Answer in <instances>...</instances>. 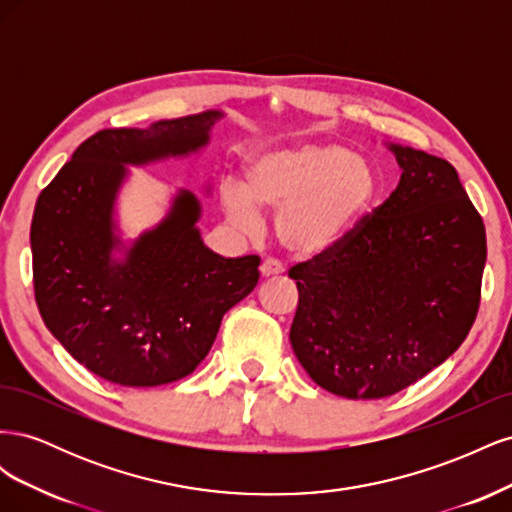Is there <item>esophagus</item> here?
<instances>
[{"instance_id":"1","label":"esophagus","mask_w":512,"mask_h":512,"mask_svg":"<svg viewBox=\"0 0 512 512\" xmlns=\"http://www.w3.org/2000/svg\"><path fill=\"white\" fill-rule=\"evenodd\" d=\"M282 273H284V267L280 265V262H275V260H265L260 265L262 280H269V277H277V275H282Z\"/></svg>"}]
</instances>
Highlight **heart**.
<instances>
[{"label": "heart", "mask_w": 512, "mask_h": 512, "mask_svg": "<svg viewBox=\"0 0 512 512\" xmlns=\"http://www.w3.org/2000/svg\"><path fill=\"white\" fill-rule=\"evenodd\" d=\"M371 166L339 143H297L262 149L243 162V181L226 185L222 207L245 232L260 226V213L275 215V237L299 258L329 252L376 203Z\"/></svg>", "instance_id": "1"}]
</instances>
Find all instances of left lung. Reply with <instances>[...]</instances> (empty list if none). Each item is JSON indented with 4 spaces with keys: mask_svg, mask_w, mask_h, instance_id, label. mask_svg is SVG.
Segmentation results:
<instances>
[{
    "mask_svg": "<svg viewBox=\"0 0 512 512\" xmlns=\"http://www.w3.org/2000/svg\"><path fill=\"white\" fill-rule=\"evenodd\" d=\"M401 177L374 215L290 269V344L318 386L346 399L399 393L468 337L487 260L485 224L442 158L384 143Z\"/></svg>",
    "mask_w": 512,
    "mask_h": 512,
    "instance_id": "left-lung-1",
    "label": "left lung"
}]
</instances>
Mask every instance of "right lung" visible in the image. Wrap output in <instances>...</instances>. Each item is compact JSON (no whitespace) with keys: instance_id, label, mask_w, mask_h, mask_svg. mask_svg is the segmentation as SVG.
<instances>
[{"instance_id":"right-lung-1","label":"right lung","mask_w":512,"mask_h":512,"mask_svg":"<svg viewBox=\"0 0 512 512\" xmlns=\"http://www.w3.org/2000/svg\"><path fill=\"white\" fill-rule=\"evenodd\" d=\"M222 111L102 130L38 196L32 220L40 316L76 361L121 386L181 380L209 354L222 316L258 284V256L205 245L203 205L175 190L164 218L123 239L117 200L130 166L198 156ZM211 192V185H205Z\"/></svg>"}]
</instances>
